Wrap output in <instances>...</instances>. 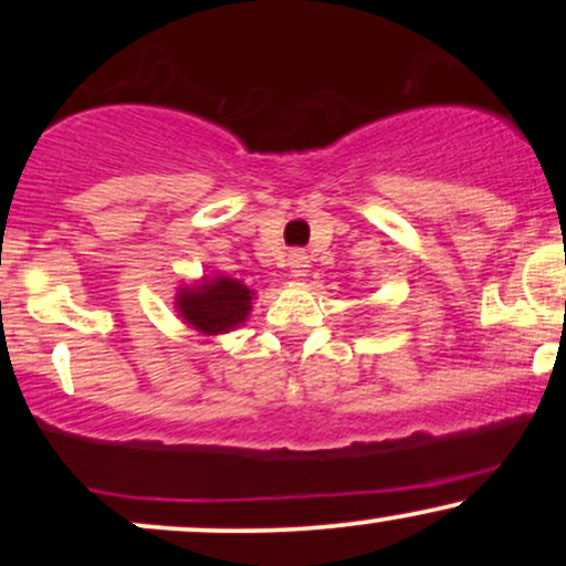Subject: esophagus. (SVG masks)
Segmentation results:
<instances>
[{
    "mask_svg": "<svg viewBox=\"0 0 566 566\" xmlns=\"http://www.w3.org/2000/svg\"><path fill=\"white\" fill-rule=\"evenodd\" d=\"M287 265L292 276H305V271H308V255H305L303 250H292L287 258Z\"/></svg>",
    "mask_w": 566,
    "mask_h": 566,
    "instance_id": "esophagus-1",
    "label": "esophagus"
}]
</instances>
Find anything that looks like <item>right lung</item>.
<instances>
[{"label": "right lung", "mask_w": 566, "mask_h": 566, "mask_svg": "<svg viewBox=\"0 0 566 566\" xmlns=\"http://www.w3.org/2000/svg\"><path fill=\"white\" fill-rule=\"evenodd\" d=\"M252 292L247 284L231 276L201 279L193 287H180L175 308L180 319L191 324L201 335H223L247 322L252 311Z\"/></svg>", "instance_id": "add662e5"}]
</instances>
